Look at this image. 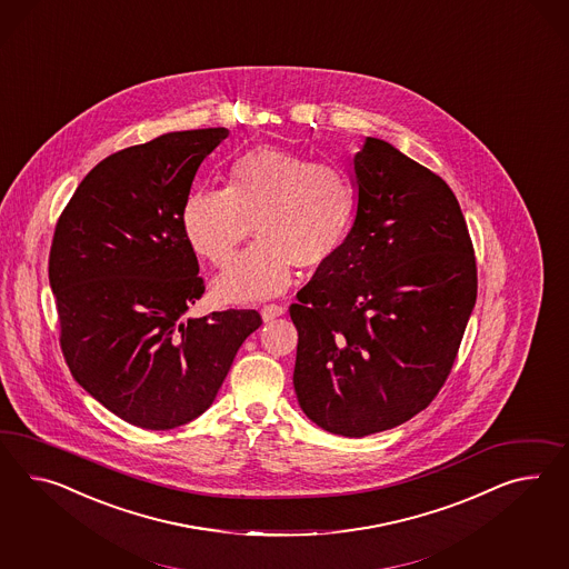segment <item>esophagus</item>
<instances>
[{
  "mask_svg": "<svg viewBox=\"0 0 569 569\" xmlns=\"http://www.w3.org/2000/svg\"><path fill=\"white\" fill-rule=\"evenodd\" d=\"M286 312V308L281 307V305H264L261 308L262 319L264 321H273L277 317H281Z\"/></svg>",
  "mask_w": 569,
  "mask_h": 569,
  "instance_id": "esophagus-1",
  "label": "esophagus"
}]
</instances>
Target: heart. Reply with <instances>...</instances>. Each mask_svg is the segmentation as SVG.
Segmentation results:
<instances>
[{
  "instance_id": "1",
  "label": "heart",
  "mask_w": 569,
  "mask_h": 569,
  "mask_svg": "<svg viewBox=\"0 0 569 569\" xmlns=\"http://www.w3.org/2000/svg\"><path fill=\"white\" fill-rule=\"evenodd\" d=\"M352 171L276 147L238 154L228 188L202 186L182 209L186 242L213 267L231 261L257 228L259 242L216 279L223 302H257L286 292L293 264L319 269L338 257L358 216Z\"/></svg>"
}]
</instances>
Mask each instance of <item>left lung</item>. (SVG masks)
I'll return each mask as SVG.
<instances>
[{"mask_svg": "<svg viewBox=\"0 0 569 569\" xmlns=\"http://www.w3.org/2000/svg\"><path fill=\"white\" fill-rule=\"evenodd\" d=\"M353 176L352 231L290 307L298 403L341 437L422 412L446 383L477 302L475 248L451 188L370 137L353 154Z\"/></svg>", "mask_w": 569, "mask_h": 569, "instance_id": "1", "label": "left lung"}]
</instances>
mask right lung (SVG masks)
<instances>
[{
	"label": "right lung",
	"mask_w": 569,
	"mask_h": 569,
	"mask_svg": "<svg viewBox=\"0 0 569 569\" xmlns=\"http://www.w3.org/2000/svg\"><path fill=\"white\" fill-rule=\"evenodd\" d=\"M228 128L168 132L109 154L58 219L49 286L60 346L77 383L147 430L202 415L236 352L262 325L257 310L184 312L204 292L182 209L202 159Z\"/></svg>",
	"instance_id": "add662e5"
}]
</instances>
